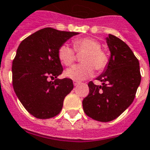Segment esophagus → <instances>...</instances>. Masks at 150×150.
I'll return each mask as SVG.
<instances>
[{
    "label": "esophagus",
    "mask_w": 150,
    "mask_h": 150,
    "mask_svg": "<svg viewBox=\"0 0 150 150\" xmlns=\"http://www.w3.org/2000/svg\"><path fill=\"white\" fill-rule=\"evenodd\" d=\"M73 83H74V86H77V85L79 83V81H74V82H73Z\"/></svg>",
    "instance_id": "34e87169"
}]
</instances>
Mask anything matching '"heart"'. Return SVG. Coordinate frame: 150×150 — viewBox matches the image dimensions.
Segmentation results:
<instances>
[{
  "label": "heart",
  "instance_id": "obj_1",
  "mask_svg": "<svg viewBox=\"0 0 150 150\" xmlns=\"http://www.w3.org/2000/svg\"><path fill=\"white\" fill-rule=\"evenodd\" d=\"M74 49L67 44H63L58 50V57L62 65L71 66L75 62V52H84L81 58L83 63L67 69L65 75L75 81H80L91 77L96 68L102 71L107 67L109 59L107 53L101 48V44L93 38H80L73 41ZM75 50L74 51V50Z\"/></svg>",
  "mask_w": 150,
  "mask_h": 150
}]
</instances>
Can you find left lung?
<instances>
[{"mask_svg":"<svg viewBox=\"0 0 150 150\" xmlns=\"http://www.w3.org/2000/svg\"><path fill=\"white\" fill-rule=\"evenodd\" d=\"M106 41L110 59L104 71L96 78L103 85L89 82V93L83 100L86 115L101 122L115 120L129 107L142 79L138 59L129 46L112 34Z\"/></svg>","mask_w":150,"mask_h":150,"instance_id":"obj_1","label":"left lung"}]
</instances>
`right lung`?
<instances>
[{"label":"right lung","instance_id":"right-lung-1","mask_svg":"<svg viewBox=\"0 0 150 150\" xmlns=\"http://www.w3.org/2000/svg\"><path fill=\"white\" fill-rule=\"evenodd\" d=\"M76 32L44 28L25 38L13 60V87L24 108L36 118L49 119L62 110L74 88L71 79H57L62 66L58 50ZM54 78L50 81L49 78Z\"/></svg>","mask_w":150,"mask_h":150}]
</instances>
